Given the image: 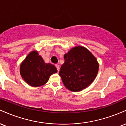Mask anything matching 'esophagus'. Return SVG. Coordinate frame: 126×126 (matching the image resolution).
Returning <instances> with one entry per match:
<instances>
[{
    "mask_svg": "<svg viewBox=\"0 0 126 126\" xmlns=\"http://www.w3.org/2000/svg\"><path fill=\"white\" fill-rule=\"evenodd\" d=\"M56 67L57 68V71L59 72V70H60V67H59V66L58 64H56Z\"/></svg>",
    "mask_w": 126,
    "mask_h": 126,
    "instance_id": "obj_1",
    "label": "esophagus"
}]
</instances>
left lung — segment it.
Returning a JSON list of instances; mask_svg holds the SVG:
<instances>
[{"label":"left lung","mask_w":126,"mask_h":126,"mask_svg":"<svg viewBox=\"0 0 126 126\" xmlns=\"http://www.w3.org/2000/svg\"><path fill=\"white\" fill-rule=\"evenodd\" d=\"M64 63L59 72L66 88L79 92L88 87L97 75L99 64L87 48L82 46L73 47L64 54Z\"/></svg>","instance_id":"1"}]
</instances>
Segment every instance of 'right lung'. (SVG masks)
I'll use <instances>...</instances> for the list:
<instances>
[{"label":"right lung","instance_id":"right-lung-1","mask_svg":"<svg viewBox=\"0 0 126 126\" xmlns=\"http://www.w3.org/2000/svg\"><path fill=\"white\" fill-rule=\"evenodd\" d=\"M57 72V69L54 65L45 63L37 51L30 52L20 65L22 78L33 87L46 84L50 76Z\"/></svg>","mask_w":126,"mask_h":126}]
</instances>
